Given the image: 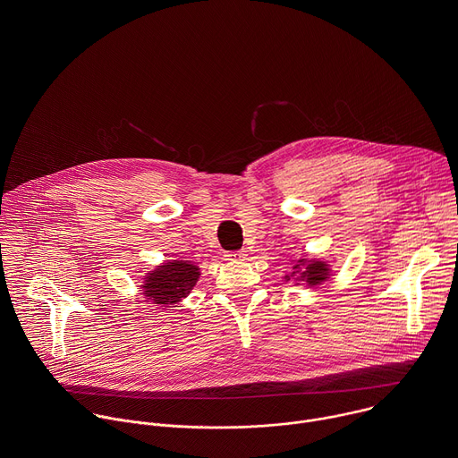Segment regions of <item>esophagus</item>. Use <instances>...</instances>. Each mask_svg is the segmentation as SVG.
Here are the masks:
<instances>
[{"label":"esophagus","instance_id":"obj_1","mask_svg":"<svg viewBox=\"0 0 458 458\" xmlns=\"http://www.w3.org/2000/svg\"><path fill=\"white\" fill-rule=\"evenodd\" d=\"M226 260H241L246 257V251L244 250H235V251H226L225 253Z\"/></svg>","mask_w":458,"mask_h":458}]
</instances>
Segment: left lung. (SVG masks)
Here are the masks:
<instances>
[{"label": "left lung", "instance_id": "obj_1", "mask_svg": "<svg viewBox=\"0 0 458 458\" xmlns=\"http://www.w3.org/2000/svg\"><path fill=\"white\" fill-rule=\"evenodd\" d=\"M301 263H304V259H301ZM299 267V265H297ZM295 267V268H297ZM295 274V272H293ZM326 276H328V265H324V263H311V265H308L306 267V270L302 272V277L306 279V283L308 284H318V283H322L324 279H326Z\"/></svg>", "mask_w": 458, "mask_h": 458}]
</instances>
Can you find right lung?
Masks as SVG:
<instances>
[{
  "instance_id": "right-lung-1",
  "label": "right lung",
  "mask_w": 458,
  "mask_h": 458,
  "mask_svg": "<svg viewBox=\"0 0 458 458\" xmlns=\"http://www.w3.org/2000/svg\"><path fill=\"white\" fill-rule=\"evenodd\" d=\"M199 276V268L195 265L186 263V260H172L147 277L143 293L154 304H175L188 295Z\"/></svg>"
}]
</instances>
